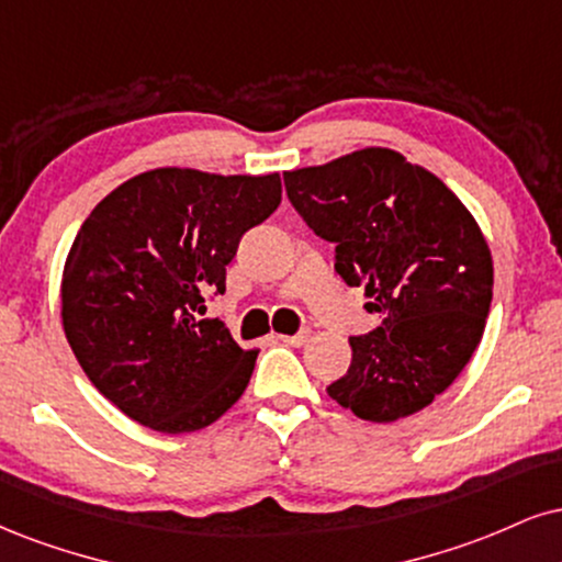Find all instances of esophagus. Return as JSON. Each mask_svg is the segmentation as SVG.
<instances>
[{
	"label": "esophagus",
	"instance_id": "1",
	"mask_svg": "<svg viewBox=\"0 0 562 562\" xmlns=\"http://www.w3.org/2000/svg\"><path fill=\"white\" fill-rule=\"evenodd\" d=\"M308 337H311V333L308 329H301V333H295V335H280V340L285 342V346H306L308 342Z\"/></svg>",
	"mask_w": 562,
	"mask_h": 562
}]
</instances>
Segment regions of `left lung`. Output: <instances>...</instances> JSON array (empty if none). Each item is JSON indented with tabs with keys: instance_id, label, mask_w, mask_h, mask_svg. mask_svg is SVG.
Instances as JSON below:
<instances>
[{
	"instance_id": "8db88e82",
	"label": "left lung",
	"mask_w": 562,
	"mask_h": 562,
	"mask_svg": "<svg viewBox=\"0 0 562 562\" xmlns=\"http://www.w3.org/2000/svg\"><path fill=\"white\" fill-rule=\"evenodd\" d=\"M282 178L303 222L335 243V272L384 316L350 337L353 361L329 397L376 424L427 408L474 356L490 316L492 256L476 220L442 180L390 148Z\"/></svg>"
}]
</instances>
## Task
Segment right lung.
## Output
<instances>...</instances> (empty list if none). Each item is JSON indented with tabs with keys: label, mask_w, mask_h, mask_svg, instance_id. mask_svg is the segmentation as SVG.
<instances>
[{
	"label": "right lung",
	"mask_w": 562,
	"mask_h": 562,
	"mask_svg": "<svg viewBox=\"0 0 562 562\" xmlns=\"http://www.w3.org/2000/svg\"><path fill=\"white\" fill-rule=\"evenodd\" d=\"M280 175L161 167L99 201L63 274V327L80 369L125 416L161 435L204 429L248 387L259 350L220 319L227 263L280 206Z\"/></svg>",
	"instance_id": "1"
}]
</instances>
